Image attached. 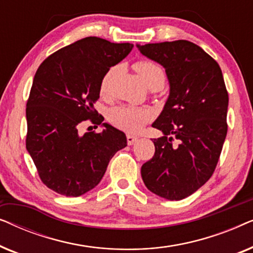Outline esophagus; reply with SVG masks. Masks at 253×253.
I'll list each match as a JSON object with an SVG mask.
<instances>
[{"label": "esophagus", "instance_id": "obj_1", "mask_svg": "<svg viewBox=\"0 0 253 253\" xmlns=\"http://www.w3.org/2000/svg\"><path fill=\"white\" fill-rule=\"evenodd\" d=\"M137 139H138V138L136 136H132V134H127V136H126L127 145H132Z\"/></svg>", "mask_w": 253, "mask_h": 253}]
</instances>
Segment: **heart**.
I'll list each match as a JSON object with an SVG mask.
<instances>
[{
  "label": "heart",
  "instance_id": "heart-1",
  "mask_svg": "<svg viewBox=\"0 0 253 253\" xmlns=\"http://www.w3.org/2000/svg\"><path fill=\"white\" fill-rule=\"evenodd\" d=\"M134 69L140 77L143 78L150 88H162L166 82V75L164 69L160 65L151 61H140L134 65ZM116 68L109 69L101 79L100 91L102 94H107L109 91L110 81L115 74ZM153 119V114L150 109L140 108L133 106H122L114 108L109 114V120L114 126L126 132H138L145 124Z\"/></svg>",
  "mask_w": 253,
  "mask_h": 253
}]
</instances>
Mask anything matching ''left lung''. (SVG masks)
Wrapping results in <instances>:
<instances>
[{"mask_svg": "<svg viewBox=\"0 0 253 253\" xmlns=\"http://www.w3.org/2000/svg\"><path fill=\"white\" fill-rule=\"evenodd\" d=\"M144 56L166 69L169 96L152 126L164 136L153 139L155 153L141 166L151 192L181 200L213 175L227 136L228 92L217 62L186 40L137 44ZM178 144L172 143L173 138Z\"/></svg>", "mask_w": 253, "mask_h": 253, "instance_id": "obj_1", "label": "left lung"}]
</instances>
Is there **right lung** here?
<instances>
[{
	"mask_svg": "<svg viewBox=\"0 0 253 253\" xmlns=\"http://www.w3.org/2000/svg\"><path fill=\"white\" fill-rule=\"evenodd\" d=\"M132 47L87 37L55 51L38 68L26 103V150L53 191L78 197L95 188L110 159L126 146L124 132L102 123L93 105L103 76ZM86 119L105 129L81 135L78 126Z\"/></svg>",
	"mask_w": 253,
	"mask_h": 253,
	"instance_id": "1",
	"label": "right lung"
}]
</instances>
